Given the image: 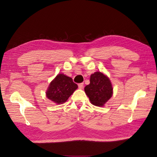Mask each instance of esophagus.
<instances>
[{"label":"esophagus","mask_w":157,"mask_h":157,"mask_svg":"<svg viewBox=\"0 0 157 157\" xmlns=\"http://www.w3.org/2000/svg\"><path fill=\"white\" fill-rule=\"evenodd\" d=\"M78 86L79 89H82L84 87V83H80V84H78Z\"/></svg>","instance_id":"esophagus-1"}]
</instances>
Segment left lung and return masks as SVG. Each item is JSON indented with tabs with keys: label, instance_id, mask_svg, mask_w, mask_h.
<instances>
[{
	"label": "left lung",
	"instance_id": "left-lung-1",
	"mask_svg": "<svg viewBox=\"0 0 157 157\" xmlns=\"http://www.w3.org/2000/svg\"><path fill=\"white\" fill-rule=\"evenodd\" d=\"M90 83L85 86L84 92L90 103L97 107H103L113 96V88L106 75L97 71L90 75Z\"/></svg>",
	"mask_w": 157,
	"mask_h": 157
}]
</instances>
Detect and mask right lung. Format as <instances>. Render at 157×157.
Returning a JSON list of instances; mask_svg holds the SVG:
<instances>
[{
	"label": "right lung",
	"instance_id": "1",
	"mask_svg": "<svg viewBox=\"0 0 157 157\" xmlns=\"http://www.w3.org/2000/svg\"><path fill=\"white\" fill-rule=\"evenodd\" d=\"M78 88L73 79L63 73L58 74L50 82L46 96L57 105L64 103Z\"/></svg>",
	"mask_w": 157,
	"mask_h": 157
}]
</instances>
